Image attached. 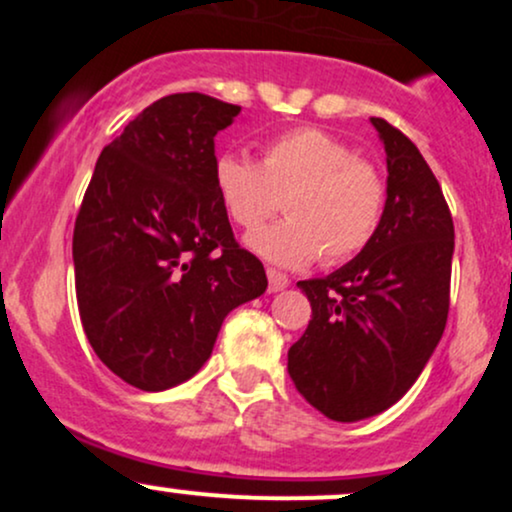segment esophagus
Here are the masks:
<instances>
[{"label": "esophagus", "mask_w": 512, "mask_h": 512, "mask_svg": "<svg viewBox=\"0 0 512 512\" xmlns=\"http://www.w3.org/2000/svg\"><path fill=\"white\" fill-rule=\"evenodd\" d=\"M267 279H269V291L276 293V291H284L286 286L291 284V279L286 274L276 272V269H267Z\"/></svg>", "instance_id": "esophagus-1"}]
</instances>
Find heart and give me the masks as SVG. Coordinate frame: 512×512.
Here are the masks:
<instances>
[{"instance_id":"heart-1","label":"heart","mask_w":512,"mask_h":512,"mask_svg":"<svg viewBox=\"0 0 512 512\" xmlns=\"http://www.w3.org/2000/svg\"><path fill=\"white\" fill-rule=\"evenodd\" d=\"M214 187L233 223L255 231L281 209L289 219L252 233V250L284 267L344 264L373 243L387 211V182L375 163L317 127L267 139L260 163L221 154Z\"/></svg>"}]
</instances>
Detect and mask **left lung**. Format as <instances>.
<instances>
[{"mask_svg":"<svg viewBox=\"0 0 512 512\" xmlns=\"http://www.w3.org/2000/svg\"><path fill=\"white\" fill-rule=\"evenodd\" d=\"M387 154V211L361 255L298 281L308 330L289 349L296 390L332 421H361L397 402L431 358L450 308L455 226L436 175L409 137L370 117Z\"/></svg>","mask_w":512,"mask_h":512,"instance_id":"left-lung-1","label":"left lung"}]
</instances>
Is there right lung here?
I'll use <instances>...</instances> for the list:
<instances>
[{
	"instance_id": "obj_1",
	"label": "right lung",
	"mask_w": 512,
	"mask_h": 512,
	"mask_svg": "<svg viewBox=\"0 0 512 512\" xmlns=\"http://www.w3.org/2000/svg\"><path fill=\"white\" fill-rule=\"evenodd\" d=\"M240 105L173 93L98 156L74 223L76 301L93 351L144 392L190 380L223 317L262 296L214 187V137Z\"/></svg>"
}]
</instances>
